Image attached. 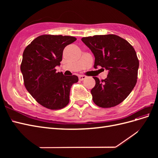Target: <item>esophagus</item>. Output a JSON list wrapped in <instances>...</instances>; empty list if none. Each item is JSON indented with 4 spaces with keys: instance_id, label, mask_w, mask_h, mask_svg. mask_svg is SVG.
I'll return each instance as SVG.
<instances>
[{
    "instance_id": "1",
    "label": "esophagus",
    "mask_w": 158,
    "mask_h": 158,
    "mask_svg": "<svg viewBox=\"0 0 158 158\" xmlns=\"http://www.w3.org/2000/svg\"><path fill=\"white\" fill-rule=\"evenodd\" d=\"M78 78H79V80H80V81H82V80H84V79L86 78V76H84V75H80V76H78Z\"/></svg>"
}]
</instances>
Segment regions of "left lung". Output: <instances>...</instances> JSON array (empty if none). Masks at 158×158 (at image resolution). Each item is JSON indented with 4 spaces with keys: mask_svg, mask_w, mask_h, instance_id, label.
I'll use <instances>...</instances> for the list:
<instances>
[{
    "mask_svg": "<svg viewBox=\"0 0 158 158\" xmlns=\"http://www.w3.org/2000/svg\"><path fill=\"white\" fill-rule=\"evenodd\" d=\"M82 41L95 56L94 68L98 66L109 71L107 78L95 80L91 90L98 106L109 108L123 102L137 82L139 61L133 47L123 38L114 34L82 37Z\"/></svg>",
    "mask_w": 158,
    "mask_h": 158,
    "instance_id": "1",
    "label": "left lung"
}]
</instances>
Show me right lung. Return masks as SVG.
Returning <instances> with one entry per match:
<instances>
[{"instance_id": "add662e5", "label": "right lung", "mask_w": 158, "mask_h": 158, "mask_svg": "<svg viewBox=\"0 0 158 158\" xmlns=\"http://www.w3.org/2000/svg\"><path fill=\"white\" fill-rule=\"evenodd\" d=\"M76 40L73 36L42 35L23 51L20 70L25 87L47 109L57 110L67 106L72 85L78 82L77 76H64L55 69L60 64L64 47Z\"/></svg>"}]
</instances>
